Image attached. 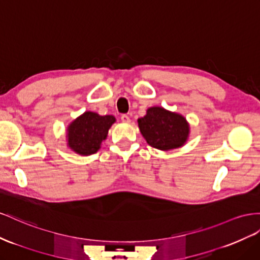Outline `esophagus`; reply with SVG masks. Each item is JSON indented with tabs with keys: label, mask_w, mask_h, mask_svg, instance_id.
<instances>
[{
	"label": "esophagus",
	"mask_w": 260,
	"mask_h": 260,
	"mask_svg": "<svg viewBox=\"0 0 260 260\" xmlns=\"http://www.w3.org/2000/svg\"><path fill=\"white\" fill-rule=\"evenodd\" d=\"M121 121L124 123H129L130 122V118L128 115H122L121 116Z\"/></svg>",
	"instance_id": "1"
}]
</instances>
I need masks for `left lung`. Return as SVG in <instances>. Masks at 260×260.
Wrapping results in <instances>:
<instances>
[{"instance_id": "8db88e82", "label": "left lung", "mask_w": 260, "mask_h": 260, "mask_svg": "<svg viewBox=\"0 0 260 260\" xmlns=\"http://www.w3.org/2000/svg\"><path fill=\"white\" fill-rule=\"evenodd\" d=\"M138 123L147 144L162 151L178 149L189 137L186 118L163 107L149 108L144 117L138 119Z\"/></svg>"}]
</instances>
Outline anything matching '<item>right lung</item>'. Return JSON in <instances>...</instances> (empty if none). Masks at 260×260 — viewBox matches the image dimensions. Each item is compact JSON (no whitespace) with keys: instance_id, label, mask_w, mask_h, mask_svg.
I'll list each match as a JSON object with an SVG mask.
<instances>
[{"instance_id":"add662e5","label":"right lung","mask_w":260,"mask_h":260,"mask_svg":"<svg viewBox=\"0 0 260 260\" xmlns=\"http://www.w3.org/2000/svg\"><path fill=\"white\" fill-rule=\"evenodd\" d=\"M115 122L116 118L111 115L100 116L93 111H85L70 123L67 129L69 147L80 155L96 153Z\"/></svg>"}]
</instances>
